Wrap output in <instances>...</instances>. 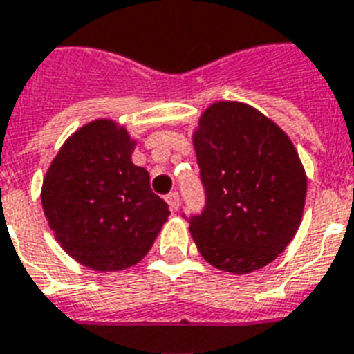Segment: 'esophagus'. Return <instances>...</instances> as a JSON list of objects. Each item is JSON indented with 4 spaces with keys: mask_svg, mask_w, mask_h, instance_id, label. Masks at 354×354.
<instances>
[{
    "mask_svg": "<svg viewBox=\"0 0 354 354\" xmlns=\"http://www.w3.org/2000/svg\"><path fill=\"white\" fill-rule=\"evenodd\" d=\"M166 201H168V205H169V208H171V210H177V208H179V194H177V192H171V194H168V196H166Z\"/></svg>",
    "mask_w": 354,
    "mask_h": 354,
    "instance_id": "34e87169",
    "label": "esophagus"
}]
</instances>
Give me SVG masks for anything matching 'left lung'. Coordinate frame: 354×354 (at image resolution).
<instances>
[{
    "instance_id": "left-lung-1",
    "label": "left lung",
    "mask_w": 354,
    "mask_h": 354,
    "mask_svg": "<svg viewBox=\"0 0 354 354\" xmlns=\"http://www.w3.org/2000/svg\"><path fill=\"white\" fill-rule=\"evenodd\" d=\"M205 207L188 218L208 264L251 273L284 251L299 229L306 175L292 140L257 109L210 105L194 133Z\"/></svg>"
}]
</instances>
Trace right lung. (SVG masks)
Segmentation results:
<instances>
[{"instance_id": "1", "label": "right lung", "mask_w": 354, "mask_h": 354, "mask_svg": "<svg viewBox=\"0 0 354 354\" xmlns=\"http://www.w3.org/2000/svg\"><path fill=\"white\" fill-rule=\"evenodd\" d=\"M133 149L125 129L95 120L66 140L44 179V214L57 242L95 271L140 262L169 216Z\"/></svg>"}]
</instances>
